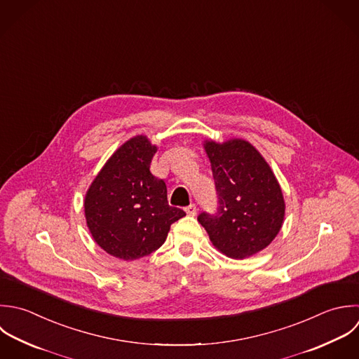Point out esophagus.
<instances>
[{"label":"esophagus","mask_w":359,"mask_h":359,"mask_svg":"<svg viewBox=\"0 0 359 359\" xmlns=\"http://www.w3.org/2000/svg\"><path fill=\"white\" fill-rule=\"evenodd\" d=\"M184 210H186V212H187L189 215H191V217H194V215L197 214V207H196V204H190V205L186 207Z\"/></svg>","instance_id":"1"}]
</instances>
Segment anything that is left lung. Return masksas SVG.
<instances>
[{"mask_svg": "<svg viewBox=\"0 0 359 359\" xmlns=\"http://www.w3.org/2000/svg\"><path fill=\"white\" fill-rule=\"evenodd\" d=\"M218 197L215 214L201 212L198 222L212 245L232 259H245L267 248L283 226L285 203L281 187L259 151L243 140L204 144Z\"/></svg>", "mask_w": 359, "mask_h": 359, "instance_id": "obj_1", "label": "left lung"}]
</instances>
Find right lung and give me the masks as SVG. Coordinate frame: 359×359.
<instances>
[{
  "instance_id": "1",
  "label": "right lung",
  "mask_w": 359,
  "mask_h": 359,
  "mask_svg": "<svg viewBox=\"0 0 359 359\" xmlns=\"http://www.w3.org/2000/svg\"><path fill=\"white\" fill-rule=\"evenodd\" d=\"M156 147L144 135L123 144L85 196V217L95 242L109 255L135 260L166 241L170 225L186 212L168 203L162 179L149 170Z\"/></svg>"
}]
</instances>
